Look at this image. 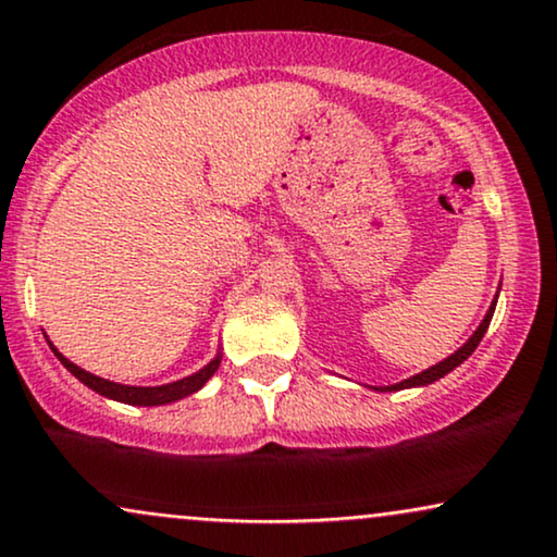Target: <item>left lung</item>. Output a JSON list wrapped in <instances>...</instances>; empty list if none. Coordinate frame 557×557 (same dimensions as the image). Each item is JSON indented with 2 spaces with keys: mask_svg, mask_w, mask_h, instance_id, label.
<instances>
[{
  "mask_svg": "<svg viewBox=\"0 0 557 557\" xmlns=\"http://www.w3.org/2000/svg\"><path fill=\"white\" fill-rule=\"evenodd\" d=\"M498 300V298H495ZM495 300H493V306H491V311L485 313V319H482V324L478 326V332L472 334L470 337V343H467L465 347H459L457 352L454 355H448L446 360H441L438 366H433V368H428V371H423V373H418V376H412V379H407V381H401V384H394V386H386L388 392H397V388H407V386H425V384H433V381H438L441 376H446L448 371H454V368H457L459 363H465L467 358H470V355L474 352V347L480 345V339L485 337V332H487V326H491V319H493V311H495Z\"/></svg>",
  "mask_w": 557,
  "mask_h": 557,
  "instance_id": "left-lung-1",
  "label": "left lung"
}]
</instances>
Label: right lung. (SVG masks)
Segmentation results:
<instances>
[{
  "label": "right lung",
  "mask_w": 557,
  "mask_h": 557,
  "mask_svg": "<svg viewBox=\"0 0 557 557\" xmlns=\"http://www.w3.org/2000/svg\"><path fill=\"white\" fill-rule=\"evenodd\" d=\"M51 350H53V347H51ZM53 352H57V350H53ZM57 358L62 360L66 371L75 373V376L83 381L85 386H90L92 392L103 394V397H109V399L126 401V405H143V407L165 405V401H176L181 397H189V394L197 392V388H202L207 381L212 379V373L218 371V366H220V358H214L210 366H205L202 371L194 373V376L173 381V384H165V386H124V384H113V381L92 376V373L83 371V368L72 363V360H66L62 352H57Z\"/></svg>",
  "instance_id": "obj_1"
}]
</instances>
